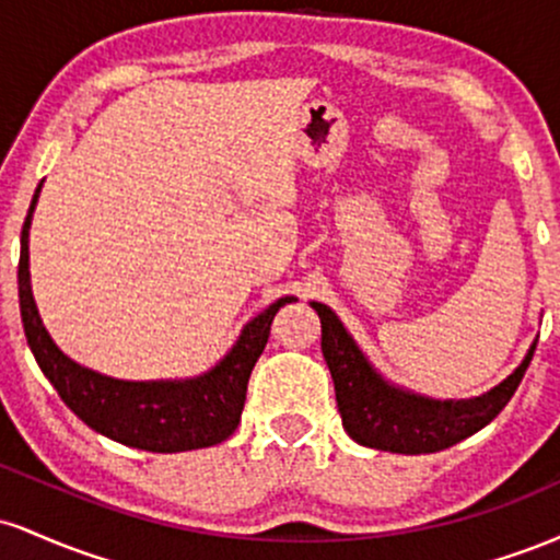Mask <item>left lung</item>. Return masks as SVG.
I'll list each match as a JSON object with an SVG mask.
<instances>
[{"label":"left lung","instance_id":"obj_1","mask_svg":"<svg viewBox=\"0 0 560 560\" xmlns=\"http://www.w3.org/2000/svg\"><path fill=\"white\" fill-rule=\"evenodd\" d=\"M311 307L320 318V352L331 371L345 432L358 445L387 453H436L477 434L511 400L537 347L532 342L513 374L485 395L468 400H434L397 387L378 374L329 305L311 302Z\"/></svg>","mask_w":560,"mask_h":560}]
</instances>
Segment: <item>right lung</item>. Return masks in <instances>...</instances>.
<instances>
[{
	"label": "right lung",
	"instance_id": "right-lung-1",
	"mask_svg": "<svg viewBox=\"0 0 560 560\" xmlns=\"http://www.w3.org/2000/svg\"><path fill=\"white\" fill-rule=\"evenodd\" d=\"M38 184L31 199L21 234V266H18V294H21L23 331L38 369L62 397V402L94 432L110 436L120 445L150 450V453H184L223 442L234 434L242 419L247 382L271 334V320L281 305L298 298H281L260 316L244 324L231 350L213 369L189 378H155L128 382L75 363L57 347L44 326L31 292L28 231L38 202Z\"/></svg>",
	"mask_w": 560,
	"mask_h": 560
}]
</instances>
